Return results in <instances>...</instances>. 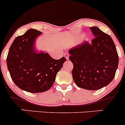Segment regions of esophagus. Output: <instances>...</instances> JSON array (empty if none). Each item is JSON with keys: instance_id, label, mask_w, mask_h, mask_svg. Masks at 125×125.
Returning <instances> with one entry per match:
<instances>
[{"instance_id": "1", "label": "esophagus", "mask_w": 125, "mask_h": 125, "mask_svg": "<svg viewBox=\"0 0 125 125\" xmlns=\"http://www.w3.org/2000/svg\"><path fill=\"white\" fill-rule=\"evenodd\" d=\"M64 56H65V57L66 58L67 60L69 59V54L67 53V52H66V53H65V54H64Z\"/></svg>"}]
</instances>
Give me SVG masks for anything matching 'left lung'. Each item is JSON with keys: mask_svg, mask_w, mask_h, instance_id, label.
I'll use <instances>...</instances> for the list:
<instances>
[{"mask_svg": "<svg viewBox=\"0 0 125 125\" xmlns=\"http://www.w3.org/2000/svg\"><path fill=\"white\" fill-rule=\"evenodd\" d=\"M95 37L69 50L75 83L88 90H97L113 80L118 65V56L113 39L96 26L90 27Z\"/></svg>", "mask_w": 125, "mask_h": 125, "instance_id": "obj_1", "label": "left lung"}]
</instances>
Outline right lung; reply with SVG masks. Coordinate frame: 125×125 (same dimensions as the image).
I'll return each instance as SVG.
<instances>
[{"label":"right lung","instance_id":"1","mask_svg":"<svg viewBox=\"0 0 125 125\" xmlns=\"http://www.w3.org/2000/svg\"><path fill=\"white\" fill-rule=\"evenodd\" d=\"M42 32L30 29L16 37L11 44L7 63L14 83L20 89L31 93L46 91L51 88L55 77L66 59H52L48 53L37 52L36 39Z\"/></svg>","mask_w":125,"mask_h":125}]
</instances>
